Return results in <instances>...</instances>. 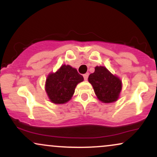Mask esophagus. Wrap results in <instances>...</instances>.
Masks as SVG:
<instances>
[{
  "label": "esophagus",
  "mask_w": 157,
  "mask_h": 157,
  "mask_svg": "<svg viewBox=\"0 0 157 157\" xmlns=\"http://www.w3.org/2000/svg\"><path fill=\"white\" fill-rule=\"evenodd\" d=\"M83 77H84L85 80H87L88 77H89V73H86V74H85V75H83Z\"/></svg>",
  "instance_id": "1"
}]
</instances>
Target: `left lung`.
<instances>
[{
	"label": "left lung",
	"instance_id": "obj_1",
	"mask_svg": "<svg viewBox=\"0 0 157 157\" xmlns=\"http://www.w3.org/2000/svg\"><path fill=\"white\" fill-rule=\"evenodd\" d=\"M99 100L104 103H111L118 100L122 90V81L111 74L105 66H96L94 72L89 77Z\"/></svg>",
	"mask_w": 157,
	"mask_h": 157
}]
</instances>
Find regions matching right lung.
Segmentation results:
<instances>
[{"mask_svg":"<svg viewBox=\"0 0 157 157\" xmlns=\"http://www.w3.org/2000/svg\"><path fill=\"white\" fill-rule=\"evenodd\" d=\"M83 80L76 68L64 64L56 72L48 74L45 90L52 102L64 104L71 100L77 85Z\"/></svg>","mask_w":157,"mask_h":157,"instance_id":"right-lung-1","label":"right lung"}]
</instances>
